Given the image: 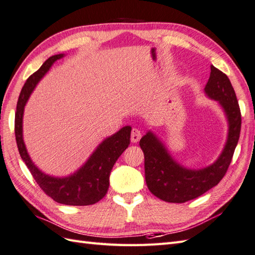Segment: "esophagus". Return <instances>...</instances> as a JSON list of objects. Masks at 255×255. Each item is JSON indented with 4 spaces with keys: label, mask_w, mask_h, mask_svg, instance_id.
<instances>
[{
    "label": "esophagus",
    "mask_w": 255,
    "mask_h": 255,
    "mask_svg": "<svg viewBox=\"0 0 255 255\" xmlns=\"http://www.w3.org/2000/svg\"><path fill=\"white\" fill-rule=\"evenodd\" d=\"M141 137V132L138 128H133L131 133V140L133 142H137Z\"/></svg>",
    "instance_id": "1"
}]
</instances>
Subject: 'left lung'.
<instances>
[{
    "mask_svg": "<svg viewBox=\"0 0 255 255\" xmlns=\"http://www.w3.org/2000/svg\"><path fill=\"white\" fill-rule=\"evenodd\" d=\"M204 93L219 103L228 122L225 146L212 164L198 170L183 166L151 131H148L139 140L145 156L147 187L152 195L163 201L183 203L201 196L220 183L232 162L241 128V114L236 93L228 77L214 66H211Z\"/></svg>",
    "mask_w": 255,
    "mask_h": 255,
    "instance_id": "left-lung-1",
    "label": "left lung"
}]
</instances>
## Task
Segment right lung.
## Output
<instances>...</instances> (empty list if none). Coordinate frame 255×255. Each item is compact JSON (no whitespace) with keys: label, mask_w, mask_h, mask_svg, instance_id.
<instances>
[{"label":"right lung","mask_w":255,"mask_h":255,"mask_svg":"<svg viewBox=\"0 0 255 255\" xmlns=\"http://www.w3.org/2000/svg\"><path fill=\"white\" fill-rule=\"evenodd\" d=\"M64 56V54H58L49 57L24 83L18 98L15 115L16 141L22 161L26 163L35 182L47 196L56 202L67 206H90L103 199L107 194L111 170L118 158L129 145L132 128L129 126L123 127L114 135L105 138L93 151L86 162L68 176L48 175L33 163L23 141L22 119L24 106L36 84L45 76L55 61L63 58Z\"/></svg>","instance_id":"right-lung-1"}]
</instances>
